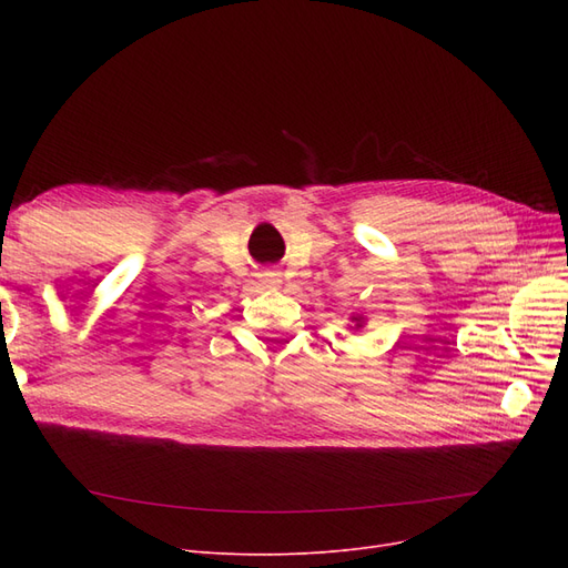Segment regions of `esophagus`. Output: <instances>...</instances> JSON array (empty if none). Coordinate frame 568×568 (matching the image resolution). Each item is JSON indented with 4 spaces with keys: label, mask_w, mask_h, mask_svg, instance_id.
<instances>
[{
    "label": "esophagus",
    "mask_w": 568,
    "mask_h": 568,
    "mask_svg": "<svg viewBox=\"0 0 568 568\" xmlns=\"http://www.w3.org/2000/svg\"><path fill=\"white\" fill-rule=\"evenodd\" d=\"M263 277H265V284H267V286H277V284H282V280H280V274H277V272H265Z\"/></svg>",
    "instance_id": "1"
}]
</instances>
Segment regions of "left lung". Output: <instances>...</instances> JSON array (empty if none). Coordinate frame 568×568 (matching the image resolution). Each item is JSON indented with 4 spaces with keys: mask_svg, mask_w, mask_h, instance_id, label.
<instances>
[{
    "mask_svg": "<svg viewBox=\"0 0 568 568\" xmlns=\"http://www.w3.org/2000/svg\"><path fill=\"white\" fill-rule=\"evenodd\" d=\"M351 322H353V324H351V329H355V332H357V329H363L365 322H367V317H365V315H359V313H353V315H351Z\"/></svg>",
    "mask_w": 568,
    "mask_h": 568,
    "instance_id": "left-lung-1",
    "label": "left lung"
}]
</instances>
